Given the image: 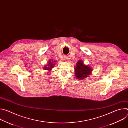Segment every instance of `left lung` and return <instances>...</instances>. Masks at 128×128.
<instances>
[{
  "instance_id": "obj_1",
  "label": "left lung",
  "mask_w": 128,
  "mask_h": 128,
  "mask_svg": "<svg viewBox=\"0 0 128 128\" xmlns=\"http://www.w3.org/2000/svg\"><path fill=\"white\" fill-rule=\"evenodd\" d=\"M75 75L76 78L80 80H84L90 74L92 68L84 64L82 60H79L75 67Z\"/></svg>"
}]
</instances>
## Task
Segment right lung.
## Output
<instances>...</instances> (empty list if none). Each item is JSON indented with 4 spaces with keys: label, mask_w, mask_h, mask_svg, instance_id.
<instances>
[{
    "label": "right lung",
    "mask_w": 128,
    "mask_h": 128,
    "mask_svg": "<svg viewBox=\"0 0 128 128\" xmlns=\"http://www.w3.org/2000/svg\"><path fill=\"white\" fill-rule=\"evenodd\" d=\"M56 62L55 61H53V60H52V61L50 60L49 61L48 64V65H46V66H44V69L45 70H46L50 71V70L52 69V68L54 66V65H55V64L54 63V62Z\"/></svg>",
    "instance_id": "right-lung-1"
}]
</instances>
